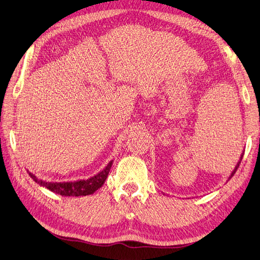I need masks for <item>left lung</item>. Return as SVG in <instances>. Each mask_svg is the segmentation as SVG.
<instances>
[{"label": "left lung", "mask_w": 260, "mask_h": 260, "mask_svg": "<svg viewBox=\"0 0 260 260\" xmlns=\"http://www.w3.org/2000/svg\"><path fill=\"white\" fill-rule=\"evenodd\" d=\"M243 156H244V153L240 155V158H239V160H238V162H237V165H236V167H235V170H234V171L232 172V174H231V176H229L228 180H229V179H231V178H232V177L234 176V174H235V173H236V171H237V168L239 167V164H240V161H241V158H243Z\"/></svg>", "instance_id": "left-lung-1"}]
</instances>
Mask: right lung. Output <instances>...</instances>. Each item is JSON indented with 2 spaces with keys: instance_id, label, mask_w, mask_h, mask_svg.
Instances as JSON below:
<instances>
[{
  "instance_id": "1",
  "label": "right lung",
  "mask_w": 260,
  "mask_h": 260,
  "mask_svg": "<svg viewBox=\"0 0 260 260\" xmlns=\"http://www.w3.org/2000/svg\"><path fill=\"white\" fill-rule=\"evenodd\" d=\"M113 164V160L108 162L107 166L102 170L100 173L94 175L93 177H89L87 179H80L75 180V182H46V180H42L35 176L34 174L28 173L29 176L32 177L35 183H38L40 186H43L45 188L50 189L51 191L55 192L61 196H87L94 192L104 185L105 180L108 176V173L111 171V167Z\"/></svg>"
}]
</instances>
